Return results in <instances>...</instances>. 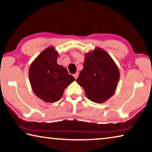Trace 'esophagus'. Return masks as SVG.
Here are the masks:
<instances>
[{"label": "esophagus", "mask_w": 152, "mask_h": 152, "mask_svg": "<svg viewBox=\"0 0 152 152\" xmlns=\"http://www.w3.org/2000/svg\"><path fill=\"white\" fill-rule=\"evenodd\" d=\"M78 75H79L78 72H76V74H74V78H75L76 79H77V78H78Z\"/></svg>", "instance_id": "1"}]
</instances>
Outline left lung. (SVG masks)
<instances>
[{"label": "left lung", "instance_id": "left-lung-1", "mask_svg": "<svg viewBox=\"0 0 152 152\" xmlns=\"http://www.w3.org/2000/svg\"><path fill=\"white\" fill-rule=\"evenodd\" d=\"M119 79L120 71L112 57L97 47L85 54L83 69L76 82L89 100L102 103L114 95Z\"/></svg>", "mask_w": 152, "mask_h": 152}]
</instances>
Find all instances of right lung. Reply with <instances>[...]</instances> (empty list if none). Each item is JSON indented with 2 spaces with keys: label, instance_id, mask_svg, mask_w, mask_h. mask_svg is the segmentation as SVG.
Here are the masks:
<instances>
[{
  "label": "right lung",
  "instance_id": "right-lung-1",
  "mask_svg": "<svg viewBox=\"0 0 152 152\" xmlns=\"http://www.w3.org/2000/svg\"><path fill=\"white\" fill-rule=\"evenodd\" d=\"M59 53L49 47L38 55L28 70L29 80L34 93L47 103L59 101L67 86L75 80L66 67L57 64Z\"/></svg>",
  "mask_w": 152,
  "mask_h": 152
}]
</instances>
